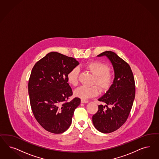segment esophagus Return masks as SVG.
Masks as SVG:
<instances>
[{
  "instance_id": "obj_1",
  "label": "esophagus",
  "mask_w": 159,
  "mask_h": 159,
  "mask_svg": "<svg viewBox=\"0 0 159 159\" xmlns=\"http://www.w3.org/2000/svg\"><path fill=\"white\" fill-rule=\"evenodd\" d=\"M81 102L82 103H86L88 102V101H87V100H85V99H81Z\"/></svg>"
}]
</instances>
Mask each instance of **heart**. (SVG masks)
<instances>
[{"label": "heart", "instance_id": "obj_1", "mask_svg": "<svg viewBox=\"0 0 159 159\" xmlns=\"http://www.w3.org/2000/svg\"><path fill=\"white\" fill-rule=\"evenodd\" d=\"M84 67L91 72L95 79L93 84H97L102 91H107L112 86L114 81V74L107 64L99 61H92L86 64ZM79 70L74 67L67 74V80L72 85L76 86L78 84ZM99 88L97 86L88 87L82 85L74 91V95L82 99L94 97L99 95Z\"/></svg>", "mask_w": 159, "mask_h": 159}]
</instances>
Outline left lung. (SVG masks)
<instances>
[{
    "label": "left lung",
    "mask_w": 159,
    "mask_h": 159,
    "mask_svg": "<svg viewBox=\"0 0 159 159\" xmlns=\"http://www.w3.org/2000/svg\"><path fill=\"white\" fill-rule=\"evenodd\" d=\"M97 56L108 57L113 67L115 78L108 91L98 99L106 105L98 106L92 122L98 131L111 133L120 128L128 118L135 97L134 80L129 65L114 52L105 51Z\"/></svg>",
    "instance_id": "1"
}]
</instances>
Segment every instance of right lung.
<instances>
[{"mask_svg":"<svg viewBox=\"0 0 159 159\" xmlns=\"http://www.w3.org/2000/svg\"><path fill=\"white\" fill-rule=\"evenodd\" d=\"M79 64L70 57L51 52L37 62L28 84L31 108L37 121L47 131L56 134L66 131L71 124L81 99L72 95L67 74Z\"/></svg>","mask_w":159,"mask_h":159,"instance_id":"obj_1","label":"right lung"}]
</instances>
